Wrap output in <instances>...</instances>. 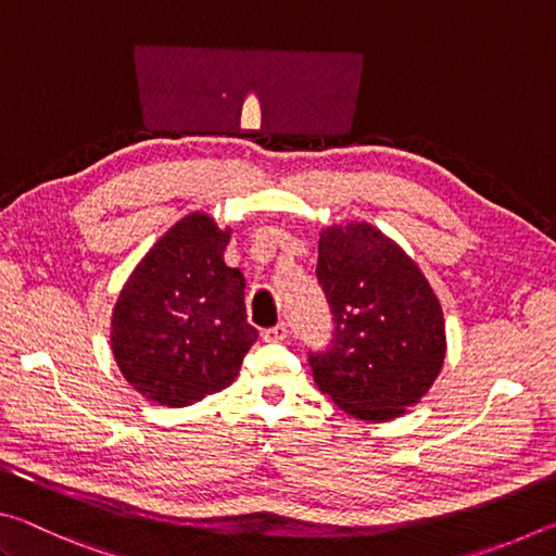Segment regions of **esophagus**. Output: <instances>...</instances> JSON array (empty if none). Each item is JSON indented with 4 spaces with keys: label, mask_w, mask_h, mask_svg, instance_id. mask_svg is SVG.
Instances as JSON below:
<instances>
[{
    "label": "esophagus",
    "mask_w": 556,
    "mask_h": 556,
    "mask_svg": "<svg viewBox=\"0 0 556 556\" xmlns=\"http://www.w3.org/2000/svg\"><path fill=\"white\" fill-rule=\"evenodd\" d=\"M262 338H265L267 343L285 341V338H287V324H277V326H271V328H265V331H262Z\"/></svg>",
    "instance_id": "esophagus-1"
}]
</instances>
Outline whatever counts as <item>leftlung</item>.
<instances>
[{"label": "left lung", "instance_id": "obj_1", "mask_svg": "<svg viewBox=\"0 0 556 556\" xmlns=\"http://www.w3.org/2000/svg\"><path fill=\"white\" fill-rule=\"evenodd\" d=\"M316 279L333 316L326 351H308L318 390L357 419L400 417L425 397L446 355L429 281L368 223L321 232Z\"/></svg>", "mask_w": 556, "mask_h": 556}]
</instances>
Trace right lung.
Wrapping results in <instances>:
<instances>
[{"label":"right lung","mask_w":556,"mask_h":556,"mask_svg":"<svg viewBox=\"0 0 556 556\" xmlns=\"http://www.w3.org/2000/svg\"><path fill=\"white\" fill-rule=\"evenodd\" d=\"M228 230L191 213L131 271L112 314V353L147 400L186 407L238 378L257 331L244 277L223 262Z\"/></svg>","instance_id":"obj_1"}]
</instances>
